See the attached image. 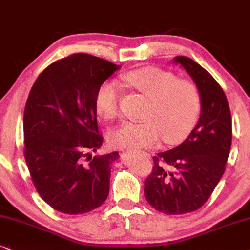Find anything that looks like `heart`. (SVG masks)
<instances>
[{
  "label": "heart",
  "instance_id": "b5f03b06",
  "mask_svg": "<svg viewBox=\"0 0 250 250\" xmlns=\"http://www.w3.org/2000/svg\"><path fill=\"white\" fill-rule=\"evenodd\" d=\"M123 78L149 99V105L143 116L145 122H123L108 134L109 144L135 151L152 147L160 137L168 144H178L188 137L201 111L200 90L194 82L158 67L135 69ZM120 99L119 82L111 80L103 83L95 96L98 114L105 120L115 119Z\"/></svg>",
  "mask_w": 250,
  "mask_h": 250
}]
</instances>
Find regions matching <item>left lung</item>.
I'll use <instances>...</instances> for the list:
<instances>
[{
  "instance_id": "left-lung-1",
  "label": "left lung",
  "mask_w": 250,
  "mask_h": 250,
  "mask_svg": "<svg viewBox=\"0 0 250 250\" xmlns=\"http://www.w3.org/2000/svg\"><path fill=\"white\" fill-rule=\"evenodd\" d=\"M201 95L200 119L181 145L153 156L144 182L145 199L155 210L181 215L198 210L210 198L225 171L232 143V120L226 96L198 62L177 56Z\"/></svg>"
}]
</instances>
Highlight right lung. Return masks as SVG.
<instances>
[{"label":"right lung","instance_id":"1","mask_svg":"<svg viewBox=\"0 0 250 250\" xmlns=\"http://www.w3.org/2000/svg\"><path fill=\"white\" fill-rule=\"evenodd\" d=\"M121 66L88 53L49 65L33 84L24 111V155L43 200L79 215L107 199L118 152L92 156L103 144L95 96Z\"/></svg>","mask_w":250,"mask_h":250}]
</instances>
